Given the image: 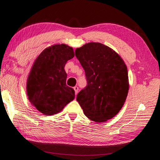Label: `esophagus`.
<instances>
[{"label":"esophagus","mask_w":160,"mask_h":160,"mask_svg":"<svg viewBox=\"0 0 160 160\" xmlns=\"http://www.w3.org/2000/svg\"><path fill=\"white\" fill-rule=\"evenodd\" d=\"M73 89H74V90H75V95H77V94H78V91H79V88H78V86H75V87H74V88H73Z\"/></svg>","instance_id":"34e87169"}]
</instances>
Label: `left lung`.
<instances>
[{
  "label": "left lung",
  "mask_w": 160,
  "mask_h": 160,
  "mask_svg": "<svg viewBox=\"0 0 160 160\" xmlns=\"http://www.w3.org/2000/svg\"><path fill=\"white\" fill-rule=\"evenodd\" d=\"M88 85L77 95L83 113L90 120L104 122L113 118L128 95V70L118 53L101 43L90 42L75 50Z\"/></svg>",
  "instance_id": "1"
}]
</instances>
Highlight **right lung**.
I'll use <instances>...</instances> for the list:
<instances>
[{
	"instance_id": "obj_1",
	"label": "right lung",
	"mask_w": 160,
	"mask_h": 160,
	"mask_svg": "<svg viewBox=\"0 0 160 160\" xmlns=\"http://www.w3.org/2000/svg\"><path fill=\"white\" fill-rule=\"evenodd\" d=\"M74 56L72 47L54 44L43 50L31 68L27 82L28 100L44 115L59 113L75 98V90L66 85L65 70Z\"/></svg>"
}]
</instances>
